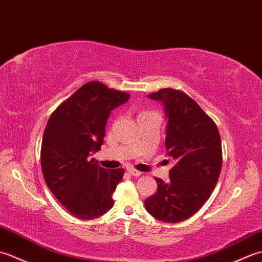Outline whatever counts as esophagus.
<instances>
[{"instance_id": "esophagus-1", "label": "esophagus", "mask_w": 262, "mask_h": 262, "mask_svg": "<svg viewBox=\"0 0 262 262\" xmlns=\"http://www.w3.org/2000/svg\"><path fill=\"white\" fill-rule=\"evenodd\" d=\"M127 171H128V173L132 174L133 177H138V176L142 174V172H140V171L134 169V168H128Z\"/></svg>"}]
</instances>
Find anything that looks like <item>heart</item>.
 <instances>
[{
    "label": "heart",
    "mask_w": 262,
    "mask_h": 262,
    "mask_svg": "<svg viewBox=\"0 0 262 262\" xmlns=\"http://www.w3.org/2000/svg\"><path fill=\"white\" fill-rule=\"evenodd\" d=\"M143 114H144V113H143Z\"/></svg>",
    "instance_id": "1"
}]
</instances>
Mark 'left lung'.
Listing matches in <instances>:
<instances>
[{"mask_svg":"<svg viewBox=\"0 0 262 262\" xmlns=\"http://www.w3.org/2000/svg\"><path fill=\"white\" fill-rule=\"evenodd\" d=\"M148 98L164 105L165 148L173 166L168 182L155 178L157 192L145 208L159 221L178 223L197 213L214 190L223 162L221 136L214 120L183 91L165 88Z\"/></svg>","mask_w":262,"mask_h":262,"instance_id":"1","label":"left lung"}]
</instances>
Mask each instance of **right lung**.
<instances>
[{
	"label": "right lung",
	"mask_w": 262,
	"mask_h": 262,
	"mask_svg": "<svg viewBox=\"0 0 262 262\" xmlns=\"http://www.w3.org/2000/svg\"><path fill=\"white\" fill-rule=\"evenodd\" d=\"M129 98V93L91 81L49 117L41 142L42 176L54 196L76 219H97L114 206L113 193L124 169L105 170L89 157L101 149L111 110Z\"/></svg>",
	"instance_id": "right-lung-1"
}]
</instances>
